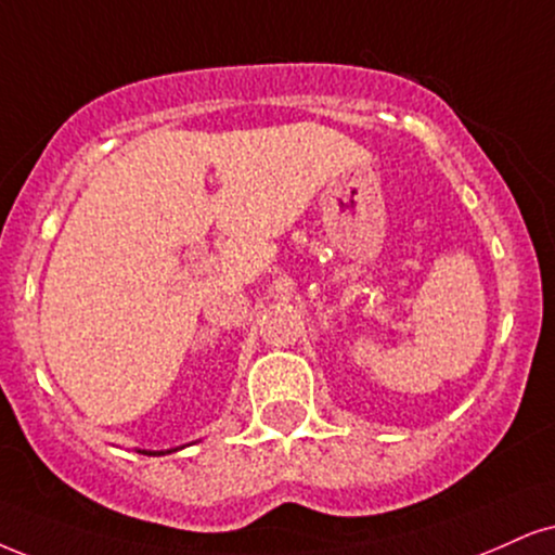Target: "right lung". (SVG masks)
<instances>
[{
	"label": "right lung",
	"instance_id": "obj_1",
	"mask_svg": "<svg viewBox=\"0 0 555 555\" xmlns=\"http://www.w3.org/2000/svg\"><path fill=\"white\" fill-rule=\"evenodd\" d=\"M141 455H164L162 450H139ZM167 453H172V450H167Z\"/></svg>",
	"mask_w": 555,
	"mask_h": 555
}]
</instances>
